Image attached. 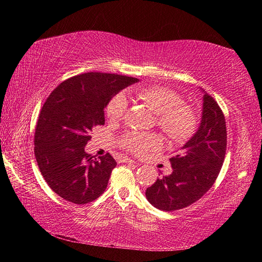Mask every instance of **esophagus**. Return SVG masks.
I'll return each mask as SVG.
<instances>
[{
	"instance_id": "esophagus-1",
	"label": "esophagus",
	"mask_w": 262,
	"mask_h": 262,
	"mask_svg": "<svg viewBox=\"0 0 262 262\" xmlns=\"http://www.w3.org/2000/svg\"><path fill=\"white\" fill-rule=\"evenodd\" d=\"M122 162L123 163H130V164H137L134 159L132 158H128V157H122Z\"/></svg>"
}]
</instances>
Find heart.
<instances>
[{
    "mask_svg": "<svg viewBox=\"0 0 262 262\" xmlns=\"http://www.w3.org/2000/svg\"><path fill=\"white\" fill-rule=\"evenodd\" d=\"M140 101L157 115V125L174 141L187 140L196 128V115L189 106L183 104L180 96L163 86H141L133 90ZM127 111V99L118 95L111 99L106 107L110 120H119ZM121 145L132 152L141 154L157 148L161 140L155 134L130 132L121 139Z\"/></svg>",
    "mask_w": 262,
    "mask_h": 262,
    "instance_id": "1",
    "label": "heart"
}]
</instances>
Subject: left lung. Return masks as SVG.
Returning a JSON list of instances; mask_svg holds the SVG:
<instances>
[{"label": "left lung", "instance_id": "left-lung-1", "mask_svg": "<svg viewBox=\"0 0 262 262\" xmlns=\"http://www.w3.org/2000/svg\"><path fill=\"white\" fill-rule=\"evenodd\" d=\"M198 130L170 158L172 172L145 190L159 210L183 209L202 198L219 176L227 150V126L219 104L205 90Z\"/></svg>", "mask_w": 262, "mask_h": 262}]
</instances>
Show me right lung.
<instances>
[{
  "label": "right lung",
  "instance_id": "add662e5",
  "mask_svg": "<svg viewBox=\"0 0 262 262\" xmlns=\"http://www.w3.org/2000/svg\"><path fill=\"white\" fill-rule=\"evenodd\" d=\"M139 78L85 73L62 82L43 104L35 127L34 155L43 179L64 200L85 205L107 187L117 162L86 154L92 128L105 123L104 108Z\"/></svg>",
  "mask_w": 262,
  "mask_h": 262
}]
</instances>
